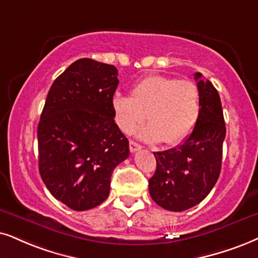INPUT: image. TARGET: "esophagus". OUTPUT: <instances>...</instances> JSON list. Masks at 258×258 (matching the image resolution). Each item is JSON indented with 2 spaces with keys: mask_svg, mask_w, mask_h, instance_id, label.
<instances>
[{
  "mask_svg": "<svg viewBox=\"0 0 258 258\" xmlns=\"http://www.w3.org/2000/svg\"><path fill=\"white\" fill-rule=\"evenodd\" d=\"M140 149H142V146H140L138 143L135 142V140H130V150H131V152H136Z\"/></svg>",
  "mask_w": 258,
  "mask_h": 258,
  "instance_id": "1",
  "label": "esophagus"
}]
</instances>
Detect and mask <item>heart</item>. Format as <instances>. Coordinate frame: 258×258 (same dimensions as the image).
Returning a JSON list of instances; mask_svg holds the SVG:
<instances>
[{
	"label": "heart",
	"instance_id": "1",
	"mask_svg": "<svg viewBox=\"0 0 258 258\" xmlns=\"http://www.w3.org/2000/svg\"><path fill=\"white\" fill-rule=\"evenodd\" d=\"M116 121L127 133L144 122L139 132L148 143L174 145L193 132L201 110L200 90L193 81L169 76H149L132 88V96L116 94L113 99Z\"/></svg>",
	"mask_w": 258,
	"mask_h": 258
}]
</instances>
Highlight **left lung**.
Returning <instances> with one entry per match:
<instances>
[{"mask_svg": "<svg viewBox=\"0 0 258 258\" xmlns=\"http://www.w3.org/2000/svg\"><path fill=\"white\" fill-rule=\"evenodd\" d=\"M200 90V116L193 132L176 148L153 152L157 162L149 180L152 200L164 210L182 212L210 194L221 170L226 135L220 96L200 73L194 75Z\"/></svg>", "mask_w": 258, "mask_h": 258, "instance_id": "obj_1", "label": "left lung"}]
</instances>
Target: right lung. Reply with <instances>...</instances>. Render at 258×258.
I'll return each instance as SVG.
<instances>
[{
    "label": "right lung",
    "mask_w": 258,
    "mask_h": 258,
    "mask_svg": "<svg viewBox=\"0 0 258 258\" xmlns=\"http://www.w3.org/2000/svg\"><path fill=\"white\" fill-rule=\"evenodd\" d=\"M118 84L114 65L82 58L48 90L38 125L39 172L50 193L74 211L102 204L113 170L130 155L114 121Z\"/></svg>",
    "instance_id": "add662e5"
}]
</instances>
